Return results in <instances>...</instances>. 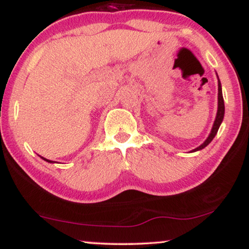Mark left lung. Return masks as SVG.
Wrapping results in <instances>:
<instances>
[{
	"label": "left lung",
	"mask_w": 249,
	"mask_h": 249,
	"mask_svg": "<svg viewBox=\"0 0 249 249\" xmlns=\"http://www.w3.org/2000/svg\"><path fill=\"white\" fill-rule=\"evenodd\" d=\"M217 83H219V84H217V86H219V89H217V90H219V94H217V113H216L215 121H214L213 128H212V130H211V134H210L209 137H207L206 141L204 142L203 144L199 146V147H197V148L194 149L193 152H196V151H199V149H203L204 147H206V146L209 145L210 142L213 141V138L215 137L217 130H219L221 122H222V120H223V117H224V101H223V96H222V89H221L220 80L217 81Z\"/></svg>",
	"instance_id": "1"
}]
</instances>
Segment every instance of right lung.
I'll return each mask as SVG.
<instances>
[{"instance_id": "obj_1", "label": "right lung", "mask_w": 249, "mask_h": 249, "mask_svg": "<svg viewBox=\"0 0 249 249\" xmlns=\"http://www.w3.org/2000/svg\"><path fill=\"white\" fill-rule=\"evenodd\" d=\"M43 160H45V161H47V162H50V163H52L53 161H50V160H46V159H44V158H42Z\"/></svg>"}]
</instances>
